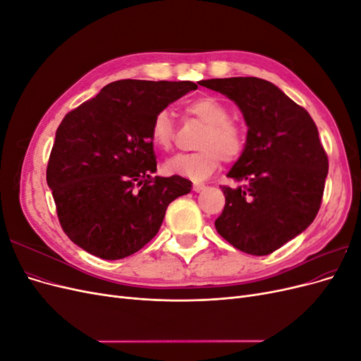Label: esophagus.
Masks as SVG:
<instances>
[{
    "mask_svg": "<svg viewBox=\"0 0 361 361\" xmlns=\"http://www.w3.org/2000/svg\"><path fill=\"white\" fill-rule=\"evenodd\" d=\"M206 188V185L204 183H202V182H192V190L194 191H203Z\"/></svg>",
    "mask_w": 361,
    "mask_h": 361,
    "instance_id": "esophagus-1",
    "label": "esophagus"
}]
</instances>
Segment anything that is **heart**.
Segmentation results:
<instances>
[{
	"instance_id": "1",
	"label": "heart",
	"mask_w": 361,
	"mask_h": 361,
	"mask_svg": "<svg viewBox=\"0 0 361 361\" xmlns=\"http://www.w3.org/2000/svg\"><path fill=\"white\" fill-rule=\"evenodd\" d=\"M185 114L204 123L197 141L199 150L180 154L164 164L169 174H180L191 179H204L220 167L221 161H235L245 147V130L241 123L231 118L224 102L215 96H200L183 106ZM150 141L159 150H169L174 141V128L167 110H159L149 128Z\"/></svg>"
}]
</instances>
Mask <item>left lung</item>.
Returning a JSON list of instances; mask_svg holds the SVG:
<instances>
[{"mask_svg":"<svg viewBox=\"0 0 361 361\" xmlns=\"http://www.w3.org/2000/svg\"><path fill=\"white\" fill-rule=\"evenodd\" d=\"M226 94L248 126L243 155L221 187L226 204L215 228L228 244L267 256L307 228L318 214L329 157L310 114L277 85L255 76L199 82Z\"/></svg>","mask_w":361,"mask_h":361,"instance_id":"8db88e82","label":"left lung"}]
</instances>
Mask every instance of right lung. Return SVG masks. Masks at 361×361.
Wrapping results in <instances>:
<instances>
[{"instance_id": "add662e5", "label": "right lung", "mask_w": 361, "mask_h": 361, "mask_svg": "<svg viewBox=\"0 0 361 361\" xmlns=\"http://www.w3.org/2000/svg\"><path fill=\"white\" fill-rule=\"evenodd\" d=\"M197 84L120 80L69 111L47 167L63 232L106 260L137 253L154 238L167 206L191 191L182 176L159 178L149 128L157 111Z\"/></svg>"}]
</instances>
